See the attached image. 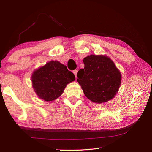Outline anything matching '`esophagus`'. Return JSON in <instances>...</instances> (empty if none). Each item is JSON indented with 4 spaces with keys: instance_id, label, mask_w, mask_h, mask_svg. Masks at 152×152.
Listing matches in <instances>:
<instances>
[{
    "instance_id": "obj_1",
    "label": "esophagus",
    "mask_w": 152,
    "mask_h": 152,
    "mask_svg": "<svg viewBox=\"0 0 152 152\" xmlns=\"http://www.w3.org/2000/svg\"><path fill=\"white\" fill-rule=\"evenodd\" d=\"M73 74L75 75V77H77V70H73Z\"/></svg>"
}]
</instances>
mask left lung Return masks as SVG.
I'll use <instances>...</instances> for the list:
<instances>
[{
	"mask_svg": "<svg viewBox=\"0 0 152 152\" xmlns=\"http://www.w3.org/2000/svg\"><path fill=\"white\" fill-rule=\"evenodd\" d=\"M84 68L77 73V81L86 97L102 104L112 99L121 84V72L106 55L91 54L83 59Z\"/></svg>",
	"mask_w": 152,
	"mask_h": 152,
	"instance_id": "obj_1",
	"label": "left lung"
}]
</instances>
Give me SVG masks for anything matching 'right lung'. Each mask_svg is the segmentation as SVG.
<instances>
[{"instance_id":"1","label":"right lung","mask_w":152,"mask_h":152,"mask_svg":"<svg viewBox=\"0 0 152 152\" xmlns=\"http://www.w3.org/2000/svg\"><path fill=\"white\" fill-rule=\"evenodd\" d=\"M32 87L39 98L53 102L59 98L67 84L74 81V74L58 61H50L35 69L31 77Z\"/></svg>"}]
</instances>
